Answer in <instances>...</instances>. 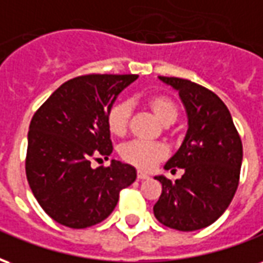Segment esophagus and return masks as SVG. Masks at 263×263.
I'll return each mask as SVG.
<instances>
[{"label": "esophagus", "mask_w": 263, "mask_h": 263, "mask_svg": "<svg viewBox=\"0 0 263 263\" xmlns=\"http://www.w3.org/2000/svg\"><path fill=\"white\" fill-rule=\"evenodd\" d=\"M137 177H138V180H145V179H148L149 176L146 175V173H143V172H138Z\"/></svg>", "instance_id": "obj_1"}]
</instances>
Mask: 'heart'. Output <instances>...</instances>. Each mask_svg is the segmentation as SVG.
<instances>
[{"mask_svg": "<svg viewBox=\"0 0 263 263\" xmlns=\"http://www.w3.org/2000/svg\"><path fill=\"white\" fill-rule=\"evenodd\" d=\"M148 108L155 114V117L169 125L175 122L179 117V105L169 96L165 94H155L146 100ZM131 118V104L126 101H117L107 111L105 122L109 132L117 137H122L128 129ZM166 148L160 143L143 142V141H131L122 145L120 149V155L122 159L142 171L152 169L156 163L165 159Z\"/></svg>", "mask_w": 263, "mask_h": 263, "instance_id": "1", "label": "heart"}]
</instances>
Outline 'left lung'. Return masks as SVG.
Segmentation results:
<instances>
[{
	"label": "left lung",
	"instance_id": "8db88e82",
	"mask_svg": "<svg viewBox=\"0 0 263 263\" xmlns=\"http://www.w3.org/2000/svg\"><path fill=\"white\" fill-rule=\"evenodd\" d=\"M159 79L179 91L189 118L182 146L167 160L166 171L184 175L172 182L165 176L162 194L154 205L156 220L179 231L211 226L230 205L239 183L242 142L231 114L209 88L179 77Z\"/></svg>",
	"mask_w": 263,
	"mask_h": 263
}]
</instances>
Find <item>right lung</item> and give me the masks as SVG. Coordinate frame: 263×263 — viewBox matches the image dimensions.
Wrapping results in <instances>:
<instances>
[{"label":"right lung","mask_w":263,"mask_h":263,"mask_svg":"<svg viewBox=\"0 0 263 263\" xmlns=\"http://www.w3.org/2000/svg\"><path fill=\"white\" fill-rule=\"evenodd\" d=\"M137 74H86L66 81L32 117L25 171L32 193L56 222L87 228L108 217L122 189L137 179L120 160L91 167L112 154L108 108Z\"/></svg>","instance_id":"obj_1"}]
</instances>
